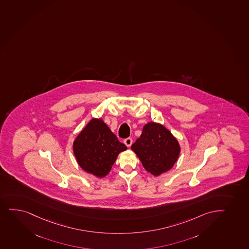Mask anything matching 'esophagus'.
<instances>
[{
    "mask_svg": "<svg viewBox=\"0 0 249 249\" xmlns=\"http://www.w3.org/2000/svg\"><path fill=\"white\" fill-rule=\"evenodd\" d=\"M124 143H125V145L127 146V147H130L131 146V144H132V139L128 137V138H126L124 140Z\"/></svg>",
    "mask_w": 249,
    "mask_h": 249,
    "instance_id": "34e87169",
    "label": "esophagus"
}]
</instances>
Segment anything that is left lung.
I'll return each instance as SVG.
<instances>
[{
    "instance_id": "1",
    "label": "left lung",
    "mask_w": 249,
    "mask_h": 249,
    "mask_svg": "<svg viewBox=\"0 0 249 249\" xmlns=\"http://www.w3.org/2000/svg\"><path fill=\"white\" fill-rule=\"evenodd\" d=\"M146 171L159 176L173 167L180 153V145L171 131L160 123L144 125L140 137L131 145Z\"/></svg>"
}]
</instances>
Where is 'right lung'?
<instances>
[{"mask_svg":"<svg viewBox=\"0 0 249 249\" xmlns=\"http://www.w3.org/2000/svg\"><path fill=\"white\" fill-rule=\"evenodd\" d=\"M126 149L102 118L90 120L73 143L78 165L98 178H103L111 171L118 155Z\"/></svg>","mask_w":249,"mask_h":249,"instance_id":"1","label":"right lung"}]
</instances>
